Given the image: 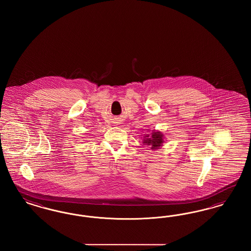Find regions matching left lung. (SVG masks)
<instances>
[{"label": "left lung", "instance_id": "1", "mask_svg": "<svg viewBox=\"0 0 251 251\" xmlns=\"http://www.w3.org/2000/svg\"><path fill=\"white\" fill-rule=\"evenodd\" d=\"M150 131V130H148ZM143 144L150 146L151 150L155 151L160 147H163V144L165 143V135L162 131L152 130L151 132H147L143 136Z\"/></svg>", "mask_w": 251, "mask_h": 251}]
</instances>
